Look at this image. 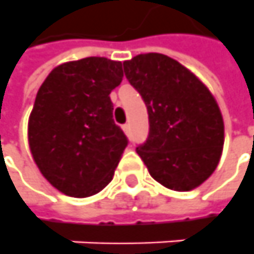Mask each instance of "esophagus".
Listing matches in <instances>:
<instances>
[{
    "label": "esophagus",
    "instance_id": "esophagus-1",
    "mask_svg": "<svg viewBox=\"0 0 254 254\" xmlns=\"http://www.w3.org/2000/svg\"><path fill=\"white\" fill-rule=\"evenodd\" d=\"M122 128H123V131L126 132V134H128V132H130V126H128V124H124V126H122Z\"/></svg>",
    "mask_w": 254,
    "mask_h": 254
}]
</instances>
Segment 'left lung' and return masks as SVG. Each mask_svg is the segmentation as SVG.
<instances>
[{"instance_id":"1","label":"left lung","mask_w":254,"mask_h":254,"mask_svg":"<svg viewBox=\"0 0 254 254\" xmlns=\"http://www.w3.org/2000/svg\"><path fill=\"white\" fill-rule=\"evenodd\" d=\"M123 67L148 110L149 132L137 154L149 175L176 191L198 187L215 171L224 147L217 100L190 69L165 54H138Z\"/></svg>"}]
</instances>
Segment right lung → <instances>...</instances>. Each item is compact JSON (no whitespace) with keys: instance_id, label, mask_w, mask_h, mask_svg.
<instances>
[{"instance_id":"1","label":"right lung","mask_w":254,"mask_h":254,"mask_svg":"<svg viewBox=\"0 0 254 254\" xmlns=\"http://www.w3.org/2000/svg\"><path fill=\"white\" fill-rule=\"evenodd\" d=\"M122 79L120 61L86 57L56 67L42 83L29 117V147L61 193L89 197L112 182L128 144L109 96Z\"/></svg>"}]
</instances>
